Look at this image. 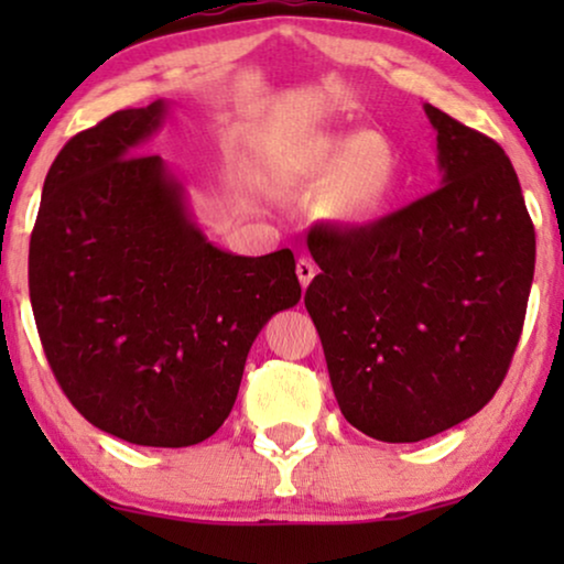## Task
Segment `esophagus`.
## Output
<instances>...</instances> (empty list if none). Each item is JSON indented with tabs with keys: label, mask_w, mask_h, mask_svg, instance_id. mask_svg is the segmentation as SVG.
Segmentation results:
<instances>
[{
	"label": "esophagus",
	"mask_w": 564,
	"mask_h": 564,
	"mask_svg": "<svg viewBox=\"0 0 564 564\" xmlns=\"http://www.w3.org/2000/svg\"><path fill=\"white\" fill-rule=\"evenodd\" d=\"M295 272H297V280L303 284V290L311 284V280L315 276V264L307 257H300L297 264H295Z\"/></svg>",
	"instance_id": "34e87169"
}]
</instances>
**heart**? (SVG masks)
Instances as JSON below:
<instances>
[{"label": "heart", "mask_w": 564, "mask_h": 564, "mask_svg": "<svg viewBox=\"0 0 564 564\" xmlns=\"http://www.w3.org/2000/svg\"><path fill=\"white\" fill-rule=\"evenodd\" d=\"M288 174L303 184H323L315 215L328 226L357 230L380 223L398 203L403 159L382 133L318 135L288 161Z\"/></svg>", "instance_id": "1"}]
</instances>
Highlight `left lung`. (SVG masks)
<instances>
[{"label":"left lung","mask_w":564,"mask_h":564,"mask_svg":"<svg viewBox=\"0 0 564 564\" xmlns=\"http://www.w3.org/2000/svg\"><path fill=\"white\" fill-rule=\"evenodd\" d=\"M442 187L369 228L307 234L321 274L305 307L344 419L408 444L467 421L496 395L519 346L534 223L492 138L426 105Z\"/></svg>","instance_id":"1"}]
</instances>
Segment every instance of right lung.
Wrapping results in <instances>:
<instances>
[{
	"label": "right lung",
	"mask_w": 564,
	"mask_h": 564,
	"mask_svg": "<svg viewBox=\"0 0 564 564\" xmlns=\"http://www.w3.org/2000/svg\"><path fill=\"white\" fill-rule=\"evenodd\" d=\"M166 102L118 110L48 169L30 236V303L61 390L91 426L192 446L228 419L249 349L297 305L290 249L220 251L161 156L138 153Z\"/></svg>",
	"instance_id": "right-lung-1"
}]
</instances>
